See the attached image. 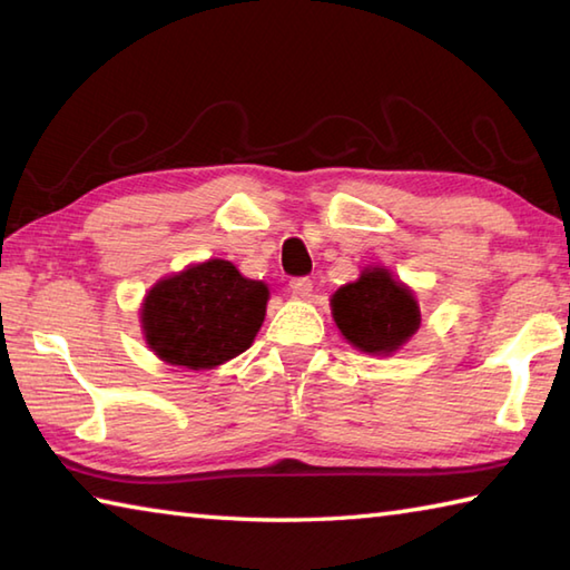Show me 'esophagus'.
<instances>
[{
    "instance_id": "esophagus-1",
    "label": "esophagus",
    "mask_w": 570,
    "mask_h": 570,
    "mask_svg": "<svg viewBox=\"0 0 570 570\" xmlns=\"http://www.w3.org/2000/svg\"><path fill=\"white\" fill-rule=\"evenodd\" d=\"M289 289H293V295H297V297H309L312 281L309 277H293V281H289Z\"/></svg>"
}]
</instances>
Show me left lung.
I'll return each instance as SVG.
<instances>
[{
    "mask_svg": "<svg viewBox=\"0 0 570 570\" xmlns=\"http://www.w3.org/2000/svg\"><path fill=\"white\" fill-rule=\"evenodd\" d=\"M332 315L346 340L368 354L396 352L421 327L413 293L383 268H366L356 283L336 289Z\"/></svg>",
    "mask_w": 570,
    "mask_h": 570,
    "instance_id": "8db88e82",
    "label": "left lung"
}]
</instances>
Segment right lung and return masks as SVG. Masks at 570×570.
Segmentation results:
<instances>
[{
	"label": "right lung",
	"mask_w": 570,
	"mask_h": 570,
	"mask_svg": "<svg viewBox=\"0 0 570 570\" xmlns=\"http://www.w3.org/2000/svg\"><path fill=\"white\" fill-rule=\"evenodd\" d=\"M268 287L234 263L208 261L157 283L142 305L147 344L167 364L214 368L246 352L265 320Z\"/></svg>",
	"instance_id": "right-lung-1"
}]
</instances>
